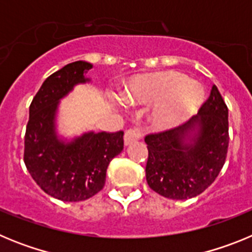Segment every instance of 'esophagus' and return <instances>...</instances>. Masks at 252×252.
I'll return each instance as SVG.
<instances>
[{"label":"esophagus","mask_w":252,"mask_h":252,"mask_svg":"<svg viewBox=\"0 0 252 252\" xmlns=\"http://www.w3.org/2000/svg\"><path fill=\"white\" fill-rule=\"evenodd\" d=\"M141 137H142V131L140 130L139 127L128 128V130H126V132H125V137H124L125 145L127 146L130 145V144H132V142L139 141Z\"/></svg>","instance_id":"1"}]
</instances>
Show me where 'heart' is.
<instances>
[{
    "label": "heart",
    "mask_w": 252,
    "mask_h": 252,
    "mask_svg": "<svg viewBox=\"0 0 252 252\" xmlns=\"http://www.w3.org/2000/svg\"><path fill=\"white\" fill-rule=\"evenodd\" d=\"M121 99L130 107L153 103L148 122L154 130L175 127L194 115L203 102V90L174 70L139 75L126 84Z\"/></svg>",
    "instance_id": "heart-1"
}]
</instances>
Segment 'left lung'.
Wrapping results in <instances>:
<instances>
[{
	"label": "left lung",
	"instance_id": "left-lung-1",
	"mask_svg": "<svg viewBox=\"0 0 252 252\" xmlns=\"http://www.w3.org/2000/svg\"><path fill=\"white\" fill-rule=\"evenodd\" d=\"M228 141V108L213 84L197 116L182 126L145 136L149 187L170 199L201 194L223 168Z\"/></svg>",
	"mask_w": 252,
	"mask_h": 252
}]
</instances>
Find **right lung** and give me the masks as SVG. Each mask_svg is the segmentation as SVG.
<instances>
[{
  "label": "right lung",
  "instance_id": "right-lung-1",
  "mask_svg": "<svg viewBox=\"0 0 252 252\" xmlns=\"http://www.w3.org/2000/svg\"><path fill=\"white\" fill-rule=\"evenodd\" d=\"M92 68L87 62L66 64L45 79L29 110L24 161L37 186L64 202L88 199L101 190L108 164L124 149V131L87 132L70 142L58 139L55 115L68 94Z\"/></svg>",
  "mask_w": 252,
  "mask_h": 252
}]
</instances>
